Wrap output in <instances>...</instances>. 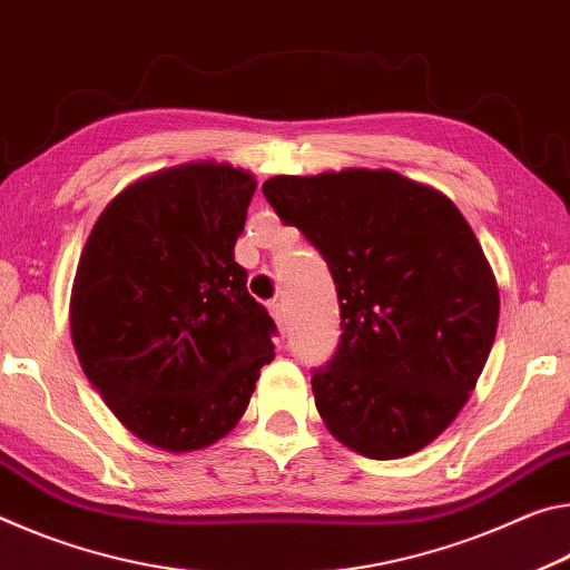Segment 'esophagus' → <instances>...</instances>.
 <instances>
[{"label": "esophagus", "mask_w": 570, "mask_h": 570, "mask_svg": "<svg viewBox=\"0 0 570 570\" xmlns=\"http://www.w3.org/2000/svg\"><path fill=\"white\" fill-rule=\"evenodd\" d=\"M269 313H273L277 328L285 333L287 331V307H285V303L283 301H273V303H269Z\"/></svg>", "instance_id": "esophagus-1"}]
</instances>
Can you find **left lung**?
<instances>
[{"label": "left lung", "instance_id": "left-lung-1", "mask_svg": "<svg viewBox=\"0 0 570 570\" xmlns=\"http://www.w3.org/2000/svg\"><path fill=\"white\" fill-rule=\"evenodd\" d=\"M263 194L338 293V348L311 379L325 426L371 460L422 450L460 414L498 333V285L470 224L386 169L273 176Z\"/></svg>", "mask_w": 570, "mask_h": 570}]
</instances>
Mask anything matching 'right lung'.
Wrapping results in <instances>:
<instances>
[{"mask_svg":"<svg viewBox=\"0 0 570 570\" xmlns=\"http://www.w3.org/2000/svg\"><path fill=\"white\" fill-rule=\"evenodd\" d=\"M255 179L184 164L130 184L75 273L72 343L92 389L138 440L202 450L249 404L277 333L235 263Z\"/></svg>","mask_w":570,"mask_h":570,"instance_id":"1","label":"right lung"}]
</instances>
